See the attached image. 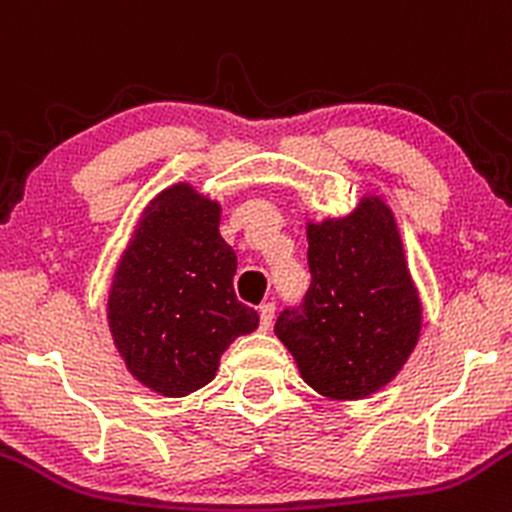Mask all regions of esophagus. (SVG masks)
I'll return each instance as SVG.
<instances>
[{"label": "esophagus", "instance_id": "34e87169", "mask_svg": "<svg viewBox=\"0 0 512 512\" xmlns=\"http://www.w3.org/2000/svg\"><path fill=\"white\" fill-rule=\"evenodd\" d=\"M272 321H274V304H262L260 306V326L267 331V328L272 326Z\"/></svg>", "mask_w": 512, "mask_h": 512}]
</instances>
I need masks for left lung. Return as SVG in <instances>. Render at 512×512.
<instances>
[{
    "label": "left lung",
    "mask_w": 512,
    "mask_h": 512,
    "mask_svg": "<svg viewBox=\"0 0 512 512\" xmlns=\"http://www.w3.org/2000/svg\"><path fill=\"white\" fill-rule=\"evenodd\" d=\"M306 238L309 292L274 333L316 392L360 400L400 373L422 326L397 223L380 198H363L346 218L311 223Z\"/></svg>",
    "instance_id": "8db88e82"
}]
</instances>
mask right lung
I'll use <instances>...</instances> for the list:
<instances>
[{
    "mask_svg": "<svg viewBox=\"0 0 512 512\" xmlns=\"http://www.w3.org/2000/svg\"><path fill=\"white\" fill-rule=\"evenodd\" d=\"M220 206L188 184L161 191L139 220L107 301L129 373L166 397L215 378L220 355L260 316L235 297L238 257L218 233Z\"/></svg>",
    "mask_w": 512,
    "mask_h": 512,
    "instance_id": "1",
    "label": "right lung"
}]
</instances>
